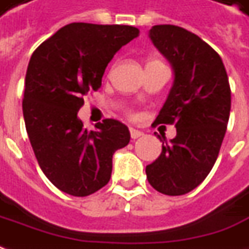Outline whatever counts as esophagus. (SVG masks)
I'll return each mask as SVG.
<instances>
[{"instance_id": "obj_1", "label": "esophagus", "mask_w": 249, "mask_h": 249, "mask_svg": "<svg viewBox=\"0 0 249 249\" xmlns=\"http://www.w3.org/2000/svg\"><path fill=\"white\" fill-rule=\"evenodd\" d=\"M141 136H144V133H142V131L136 130V128H130V137H131L133 140H137V138H140Z\"/></svg>"}]
</instances>
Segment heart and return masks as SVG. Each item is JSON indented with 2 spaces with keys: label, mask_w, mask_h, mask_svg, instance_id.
<instances>
[{
  "label": "heart",
  "mask_w": 249,
  "mask_h": 249,
  "mask_svg": "<svg viewBox=\"0 0 249 249\" xmlns=\"http://www.w3.org/2000/svg\"><path fill=\"white\" fill-rule=\"evenodd\" d=\"M153 61H158V60H153ZM153 61H151V63H153Z\"/></svg>",
  "instance_id": "heart-1"
}]
</instances>
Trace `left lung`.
Returning <instances> with one entry per match:
<instances>
[{
  "label": "left lung",
  "mask_w": 249,
  "mask_h": 249,
  "mask_svg": "<svg viewBox=\"0 0 249 249\" xmlns=\"http://www.w3.org/2000/svg\"><path fill=\"white\" fill-rule=\"evenodd\" d=\"M155 46L174 68V83L155 123L175 124L170 142L160 133L161 153L145 168L148 182L167 196L189 193L218 159L228 128L231 91L221 56L200 36L173 24L149 30Z\"/></svg>",
  "instance_id": "8db88e82"
}]
</instances>
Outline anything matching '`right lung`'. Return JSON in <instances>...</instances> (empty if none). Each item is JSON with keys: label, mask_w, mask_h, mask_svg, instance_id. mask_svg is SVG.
Listing matches in <instances>:
<instances>
[{"label": "right lung", "mask_w": 249, "mask_h": 249, "mask_svg": "<svg viewBox=\"0 0 249 249\" xmlns=\"http://www.w3.org/2000/svg\"><path fill=\"white\" fill-rule=\"evenodd\" d=\"M140 30L122 24L71 23L33 53L26 72L23 116L39 167L57 189L85 197L105 186L115 151L130 133L116 119L89 131L78 119L83 97L97 91L108 63Z\"/></svg>", "instance_id": "1"}]
</instances>
